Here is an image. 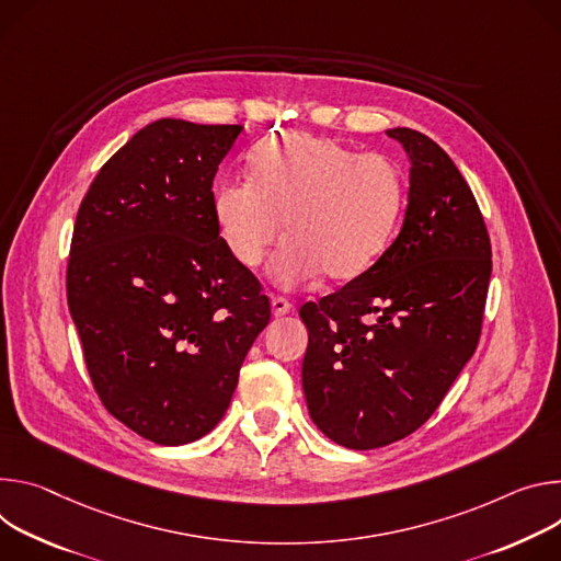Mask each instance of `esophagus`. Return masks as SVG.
<instances>
[{
    "label": "esophagus",
    "mask_w": 561,
    "mask_h": 561,
    "mask_svg": "<svg viewBox=\"0 0 561 561\" xmlns=\"http://www.w3.org/2000/svg\"><path fill=\"white\" fill-rule=\"evenodd\" d=\"M272 312L274 317H285L291 312V302L285 296H272Z\"/></svg>",
    "instance_id": "obj_1"
}]
</instances>
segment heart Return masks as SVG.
I'll return each instance as SVG.
<instances>
[{
  "label": "heart",
  "mask_w": 561,
  "mask_h": 561,
  "mask_svg": "<svg viewBox=\"0 0 561 561\" xmlns=\"http://www.w3.org/2000/svg\"><path fill=\"white\" fill-rule=\"evenodd\" d=\"M403 207V175L383 153H356L312 134H287L259 145L252 175L216 184L214 220L227 252L259 267L278 240L272 263L283 287L323 274L347 283L367 272L394 231Z\"/></svg>",
  "instance_id": "1"
}]
</instances>
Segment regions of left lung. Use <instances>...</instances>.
Returning <instances> with one entry per match:
<instances>
[{
  "mask_svg": "<svg viewBox=\"0 0 561 561\" xmlns=\"http://www.w3.org/2000/svg\"><path fill=\"white\" fill-rule=\"evenodd\" d=\"M408 151L403 227L367 272L305 302L302 392L319 430L375 450L419 430L477 350L492 272L468 182L427 136L390 129Z\"/></svg>",
  "mask_w": 561,
  "mask_h": 561,
  "instance_id": "obj_1",
  "label": "left lung"
}]
</instances>
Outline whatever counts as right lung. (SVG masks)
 I'll return each mask as SVG.
<instances>
[{
    "instance_id": "add662e5",
    "label": "right lung",
    "mask_w": 561,
    "mask_h": 561,
    "mask_svg": "<svg viewBox=\"0 0 561 561\" xmlns=\"http://www.w3.org/2000/svg\"><path fill=\"white\" fill-rule=\"evenodd\" d=\"M240 131L156 119L102 164L78 209L67 298L91 383L119 423L160 446L216 427L272 317L211 209Z\"/></svg>"
}]
</instances>
